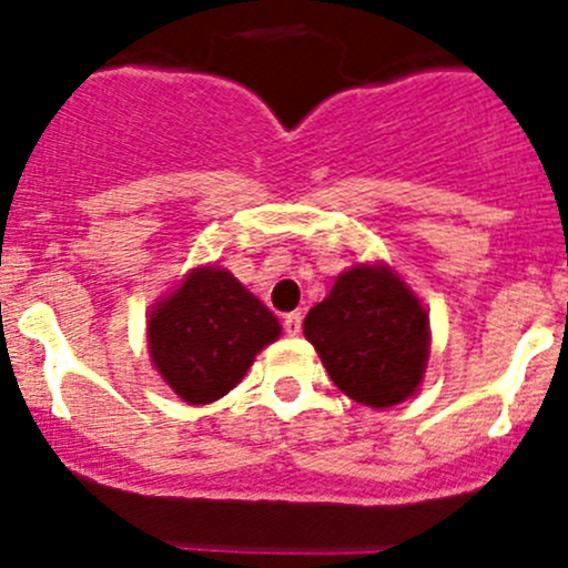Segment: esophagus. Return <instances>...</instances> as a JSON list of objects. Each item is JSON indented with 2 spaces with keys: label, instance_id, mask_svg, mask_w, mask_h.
<instances>
[{
  "label": "esophagus",
  "instance_id": "1",
  "mask_svg": "<svg viewBox=\"0 0 568 568\" xmlns=\"http://www.w3.org/2000/svg\"><path fill=\"white\" fill-rule=\"evenodd\" d=\"M283 329L288 332V335H300V332H302V313L300 311L288 313V316L283 318Z\"/></svg>",
  "mask_w": 568,
  "mask_h": 568
}]
</instances>
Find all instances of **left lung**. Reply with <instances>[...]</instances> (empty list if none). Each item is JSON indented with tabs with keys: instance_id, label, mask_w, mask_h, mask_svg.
<instances>
[{
	"instance_id": "obj_1",
	"label": "left lung",
	"mask_w": 568,
	"mask_h": 568,
	"mask_svg": "<svg viewBox=\"0 0 568 568\" xmlns=\"http://www.w3.org/2000/svg\"><path fill=\"white\" fill-rule=\"evenodd\" d=\"M326 374L357 404L385 409L417 390L428 357V316L387 266H354L305 318Z\"/></svg>"
}]
</instances>
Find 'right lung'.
<instances>
[{
  "mask_svg": "<svg viewBox=\"0 0 568 568\" xmlns=\"http://www.w3.org/2000/svg\"><path fill=\"white\" fill-rule=\"evenodd\" d=\"M280 321L225 268H194L153 311L148 343L159 374L189 404L231 393Z\"/></svg>",
  "mask_w": 568,
  "mask_h": 568,
  "instance_id": "obj_1",
  "label": "right lung"
}]
</instances>
